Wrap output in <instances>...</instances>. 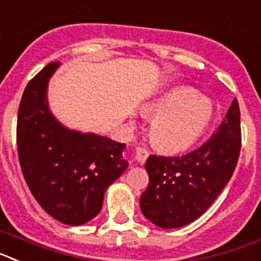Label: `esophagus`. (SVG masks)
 <instances>
[{
	"mask_svg": "<svg viewBox=\"0 0 261 261\" xmlns=\"http://www.w3.org/2000/svg\"><path fill=\"white\" fill-rule=\"evenodd\" d=\"M149 155V151L147 148H144V147H140L138 146L137 148H135V160H137L138 163H140V164H143L144 162L147 160V158H148Z\"/></svg>",
	"mask_w": 261,
	"mask_h": 261,
	"instance_id": "esophagus-1",
	"label": "esophagus"
}]
</instances>
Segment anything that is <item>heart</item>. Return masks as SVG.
<instances>
[{"mask_svg": "<svg viewBox=\"0 0 261 261\" xmlns=\"http://www.w3.org/2000/svg\"><path fill=\"white\" fill-rule=\"evenodd\" d=\"M142 113L152 117L151 138L158 147L180 151L196 142L213 118V103L188 87H176L144 103Z\"/></svg>", "mask_w": 261, "mask_h": 261, "instance_id": "obj_1", "label": "heart"}]
</instances>
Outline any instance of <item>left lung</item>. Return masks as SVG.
I'll list each match as a JSON object with an SVG mask.
<instances>
[{"instance_id":"obj_1","label":"left lung","mask_w":261,"mask_h":261,"mask_svg":"<svg viewBox=\"0 0 261 261\" xmlns=\"http://www.w3.org/2000/svg\"><path fill=\"white\" fill-rule=\"evenodd\" d=\"M240 146V110L235 98L202 146L181 156L147 159L149 182L140 197L144 217L162 228L182 227L199 218L230 181Z\"/></svg>"}]
</instances>
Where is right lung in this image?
<instances>
[{
	"mask_svg": "<svg viewBox=\"0 0 261 261\" xmlns=\"http://www.w3.org/2000/svg\"><path fill=\"white\" fill-rule=\"evenodd\" d=\"M60 65L49 63L27 84L17 121L18 158L31 193L52 218L84 225L102 207L103 194L127 168L124 143L64 127L51 114L47 85Z\"/></svg>",
	"mask_w": 261,
	"mask_h": 261,
	"instance_id": "add662e5",
	"label": "right lung"
}]
</instances>
